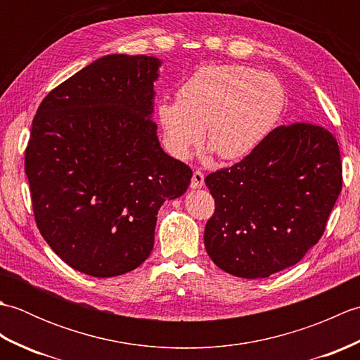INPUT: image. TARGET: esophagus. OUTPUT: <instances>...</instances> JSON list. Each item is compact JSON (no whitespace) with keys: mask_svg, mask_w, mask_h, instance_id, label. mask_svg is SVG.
I'll use <instances>...</instances> for the list:
<instances>
[{"mask_svg":"<svg viewBox=\"0 0 360 360\" xmlns=\"http://www.w3.org/2000/svg\"><path fill=\"white\" fill-rule=\"evenodd\" d=\"M204 186V174L201 172H193L192 182H190V187L192 188H201Z\"/></svg>","mask_w":360,"mask_h":360,"instance_id":"esophagus-1","label":"esophagus"}]
</instances>
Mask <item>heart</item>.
I'll return each mask as SVG.
<instances>
[{"label":"heart","instance_id":"obj_1","mask_svg":"<svg viewBox=\"0 0 360 360\" xmlns=\"http://www.w3.org/2000/svg\"><path fill=\"white\" fill-rule=\"evenodd\" d=\"M285 105L281 83L269 72L233 63L196 70L178 91V103L160 102L158 119L167 151L188 159L204 141L221 159L250 155L271 133Z\"/></svg>","mask_w":360,"mask_h":360}]
</instances>
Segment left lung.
Here are the masks:
<instances>
[{
	"mask_svg": "<svg viewBox=\"0 0 360 360\" xmlns=\"http://www.w3.org/2000/svg\"><path fill=\"white\" fill-rule=\"evenodd\" d=\"M205 186L215 198L204 231L212 262L235 277L267 278L323 235L342 190L339 145L319 125H283Z\"/></svg>",
	"mask_w": 360,
	"mask_h": 360,
	"instance_id": "obj_1",
	"label": "left lung"
}]
</instances>
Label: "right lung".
<instances>
[{
	"instance_id": "add662e5",
	"label": "right lung",
	"mask_w": 360,
	"mask_h": 360,
	"mask_svg": "<svg viewBox=\"0 0 360 360\" xmlns=\"http://www.w3.org/2000/svg\"><path fill=\"white\" fill-rule=\"evenodd\" d=\"M160 65L148 56L97 58L52 89L32 120L25 170L38 231L91 277L141 266L160 205L192 178L160 148L151 119Z\"/></svg>"
}]
</instances>
